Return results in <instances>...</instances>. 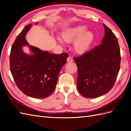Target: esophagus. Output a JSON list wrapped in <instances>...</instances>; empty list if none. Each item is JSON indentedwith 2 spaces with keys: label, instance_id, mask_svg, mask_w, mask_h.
Masks as SVG:
<instances>
[{
  "label": "esophagus",
  "instance_id": "1",
  "mask_svg": "<svg viewBox=\"0 0 131 131\" xmlns=\"http://www.w3.org/2000/svg\"><path fill=\"white\" fill-rule=\"evenodd\" d=\"M67 61L68 62H73V59L71 57H68V58H67Z\"/></svg>",
  "mask_w": 131,
  "mask_h": 131
}]
</instances>
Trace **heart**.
Returning <instances> with one entry per match:
<instances>
[{
	"label": "heart",
	"mask_w": 131,
	"mask_h": 131,
	"mask_svg": "<svg viewBox=\"0 0 131 131\" xmlns=\"http://www.w3.org/2000/svg\"><path fill=\"white\" fill-rule=\"evenodd\" d=\"M86 26H77L65 30L62 34V38L67 42L75 40L73 45L75 52L82 54L88 51L93 41L94 35L91 31H86ZM61 43L62 41L59 40Z\"/></svg>",
	"instance_id": "b5f03b06"
}]
</instances>
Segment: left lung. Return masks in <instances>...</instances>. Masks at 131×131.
<instances>
[{
  "label": "left lung",
  "instance_id": "1",
  "mask_svg": "<svg viewBox=\"0 0 131 131\" xmlns=\"http://www.w3.org/2000/svg\"><path fill=\"white\" fill-rule=\"evenodd\" d=\"M103 26L105 35L101 44L74 57L78 70L77 88L85 98H97L108 93L120 70L121 54L117 39L112 30Z\"/></svg>",
  "mask_w": 131,
  "mask_h": 131
}]
</instances>
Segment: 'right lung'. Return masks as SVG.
Wrapping results in <instances>:
<instances>
[{"mask_svg": "<svg viewBox=\"0 0 131 131\" xmlns=\"http://www.w3.org/2000/svg\"><path fill=\"white\" fill-rule=\"evenodd\" d=\"M31 25L25 27L12 45L10 71L16 84L23 93L30 97L45 98L54 90L59 72L66 64L68 54L50 53L31 45L29 49L32 55L23 52L22 46L29 45L26 34Z\"/></svg>", "mask_w": 131, "mask_h": 131, "instance_id": "1", "label": "right lung"}]
</instances>
